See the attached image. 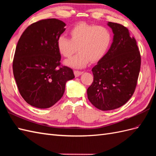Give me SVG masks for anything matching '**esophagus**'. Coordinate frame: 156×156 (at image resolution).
<instances>
[{"mask_svg":"<svg viewBox=\"0 0 156 156\" xmlns=\"http://www.w3.org/2000/svg\"><path fill=\"white\" fill-rule=\"evenodd\" d=\"M82 73H83V72H82V71H78V70H74V74L76 77L79 76L81 75Z\"/></svg>","mask_w":156,"mask_h":156,"instance_id":"34e87169","label":"esophagus"}]
</instances>
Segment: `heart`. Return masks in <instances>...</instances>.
<instances>
[{"mask_svg":"<svg viewBox=\"0 0 156 156\" xmlns=\"http://www.w3.org/2000/svg\"><path fill=\"white\" fill-rule=\"evenodd\" d=\"M70 39L61 35L57 40L59 53L70 58L78 50V53L66 61L74 68H83L91 61L98 62L104 57L112 42V35L107 27L81 23L70 31Z\"/></svg>","mask_w":156,"mask_h":156,"instance_id":"b5f03b06","label":"heart"}]
</instances>
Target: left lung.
I'll list each match as a JSON object with an SVG mask.
<instances>
[{
    "label": "left lung",
    "instance_id": "1",
    "mask_svg": "<svg viewBox=\"0 0 156 156\" xmlns=\"http://www.w3.org/2000/svg\"><path fill=\"white\" fill-rule=\"evenodd\" d=\"M114 34L110 49L92 69L94 81L87 98L101 111L117 109L133 96L141 65L137 43L122 24L109 22Z\"/></svg>",
    "mask_w": 156,
    "mask_h": 156
}]
</instances>
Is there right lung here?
Wrapping results in <instances>:
<instances>
[{
	"label": "right lung",
	"instance_id": "add662e5",
	"mask_svg": "<svg viewBox=\"0 0 156 156\" xmlns=\"http://www.w3.org/2000/svg\"><path fill=\"white\" fill-rule=\"evenodd\" d=\"M58 19L41 20L27 27L19 39L12 64L19 92L30 105L39 109L61 99L73 69L61 65L57 40L65 31Z\"/></svg>",
	"mask_w": 156,
	"mask_h": 156
}]
</instances>
